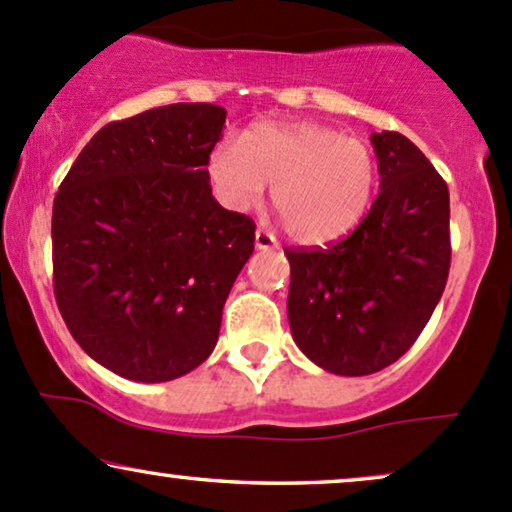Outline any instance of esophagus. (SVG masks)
Here are the masks:
<instances>
[{"label":"esophagus","mask_w":512,"mask_h":512,"mask_svg":"<svg viewBox=\"0 0 512 512\" xmlns=\"http://www.w3.org/2000/svg\"><path fill=\"white\" fill-rule=\"evenodd\" d=\"M255 248L257 250H276V248H279V243H276V238L272 236V233L264 231V228H257V231H255Z\"/></svg>","instance_id":"1"}]
</instances>
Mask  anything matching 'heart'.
<instances>
[{
    "label": "heart",
    "mask_w": 512,
    "mask_h": 512,
    "mask_svg": "<svg viewBox=\"0 0 512 512\" xmlns=\"http://www.w3.org/2000/svg\"><path fill=\"white\" fill-rule=\"evenodd\" d=\"M207 173L214 197L238 214L255 207L272 182L274 207L301 245L349 236L366 216L378 182L366 144L317 122H255L240 142L214 144Z\"/></svg>",
    "instance_id": "1"
}]
</instances>
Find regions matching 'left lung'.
I'll return each instance as SVG.
<instances>
[{
	"mask_svg": "<svg viewBox=\"0 0 512 512\" xmlns=\"http://www.w3.org/2000/svg\"><path fill=\"white\" fill-rule=\"evenodd\" d=\"M380 192L368 216L327 250H289L293 342L334 375H370L416 342L450 269V195L399 132L370 134Z\"/></svg>",
	"mask_w": 512,
	"mask_h": 512,
	"instance_id": "obj_1",
	"label": "left lung"
}]
</instances>
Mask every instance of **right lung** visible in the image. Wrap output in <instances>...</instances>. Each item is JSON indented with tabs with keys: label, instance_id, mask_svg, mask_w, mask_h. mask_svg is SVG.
I'll return each instance as SVG.
<instances>
[{
	"label": "right lung",
	"instance_id": "obj_1",
	"mask_svg": "<svg viewBox=\"0 0 512 512\" xmlns=\"http://www.w3.org/2000/svg\"><path fill=\"white\" fill-rule=\"evenodd\" d=\"M226 110L173 103L110 122L52 207L55 298L72 337L134 383L195 370L219 342L255 223L211 195L207 161Z\"/></svg>",
	"mask_w": 512,
	"mask_h": 512
}]
</instances>
